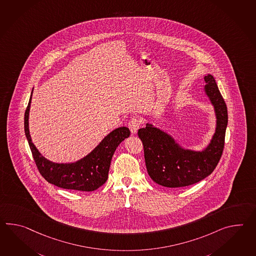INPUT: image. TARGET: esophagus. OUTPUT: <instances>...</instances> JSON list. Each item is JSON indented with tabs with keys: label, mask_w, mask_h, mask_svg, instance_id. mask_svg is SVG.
I'll return each instance as SVG.
<instances>
[{
	"label": "esophagus",
	"mask_w": 256,
	"mask_h": 256,
	"mask_svg": "<svg viewBox=\"0 0 256 256\" xmlns=\"http://www.w3.org/2000/svg\"><path fill=\"white\" fill-rule=\"evenodd\" d=\"M140 126V120H138L136 116L132 118L130 121L128 122V128L130 130L132 134H136V131Z\"/></svg>",
	"instance_id": "obj_1"
}]
</instances>
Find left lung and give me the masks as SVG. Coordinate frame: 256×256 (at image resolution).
I'll return each instance as SVG.
<instances>
[{
	"label": "left lung",
	"mask_w": 256,
	"mask_h": 256,
	"mask_svg": "<svg viewBox=\"0 0 256 256\" xmlns=\"http://www.w3.org/2000/svg\"><path fill=\"white\" fill-rule=\"evenodd\" d=\"M204 80L206 92L215 108L218 121L216 133L204 152L182 150L169 135L150 124L138 130L148 176L160 186L174 188L194 184L208 176L222 158L228 125L227 106L214 77L208 74Z\"/></svg>",
	"instance_id": "1"
}]
</instances>
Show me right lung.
Returning <instances> with one entry per match:
<instances>
[{
  "instance_id": "obj_1",
  "label": "right lung",
  "mask_w": 256,
  "mask_h": 256,
  "mask_svg": "<svg viewBox=\"0 0 256 256\" xmlns=\"http://www.w3.org/2000/svg\"><path fill=\"white\" fill-rule=\"evenodd\" d=\"M30 102L31 97L24 112V133L40 174L58 188L86 192L94 191L106 182L114 150L121 142L130 136V130L122 126L112 131L91 154L74 164H54L45 159L31 140L28 130Z\"/></svg>"
}]
</instances>
